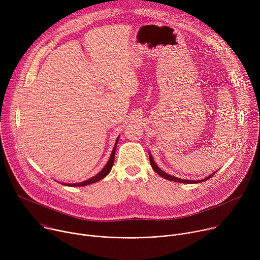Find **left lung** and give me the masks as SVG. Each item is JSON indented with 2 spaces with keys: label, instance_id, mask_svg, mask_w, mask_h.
Instances as JSON below:
<instances>
[{
  "label": "left lung",
  "instance_id": "8db88e82",
  "mask_svg": "<svg viewBox=\"0 0 260 260\" xmlns=\"http://www.w3.org/2000/svg\"><path fill=\"white\" fill-rule=\"evenodd\" d=\"M149 159H150V165H151V167H152V169L159 175V176H161L162 178H165V179H167V180H170V181H174V182H179V183H185V184H193V183H201V182H204V181H207L208 179H210L211 177H213V175H215V173H213V174H211L210 176H208L207 178H205V179H203V180H197V181H193V180H185V179H180V178H177V177H174V176H171V175H169V174H167V173H165L162 170H160L159 168H158V166L155 164V161H154V159L152 158V156H151V154H150V152H149Z\"/></svg>",
  "mask_w": 260,
  "mask_h": 260
}]
</instances>
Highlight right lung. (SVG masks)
Wrapping results in <instances>:
<instances>
[{
	"label": "right lung",
	"mask_w": 260,
	"mask_h": 260,
	"mask_svg": "<svg viewBox=\"0 0 260 260\" xmlns=\"http://www.w3.org/2000/svg\"><path fill=\"white\" fill-rule=\"evenodd\" d=\"M118 138H119V137H118ZM118 138H117V140H116V143H115V145H114L112 153H111L108 162L106 164V166L104 167V169H103L99 174H96L95 176L91 177L90 179H88V180H86V181H84V182H80V183H70V184H68V183H67V184H66V183H62V185H66V186H71V187H72V186H86V185H89V184H91V183H95V182L102 180L103 178H105V177L111 172V169H112V167H113V165H114L115 151H116V146H117V143H118Z\"/></svg>",
	"instance_id": "add662e5"
}]
</instances>
